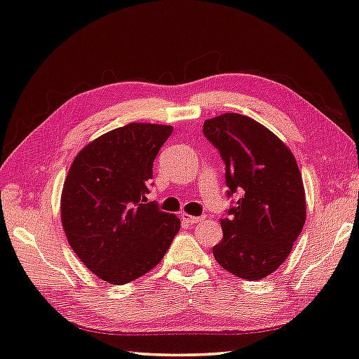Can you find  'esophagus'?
Segmentation results:
<instances>
[{
	"label": "esophagus",
	"mask_w": 359,
	"mask_h": 359,
	"mask_svg": "<svg viewBox=\"0 0 359 359\" xmlns=\"http://www.w3.org/2000/svg\"><path fill=\"white\" fill-rule=\"evenodd\" d=\"M182 220H184L185 223L194 224V223H201L204 220V217L203 215L201 217H191V215H188V214H182Z\"/></svg>",
	"instance_id": "34e87169"
}]
</instances>
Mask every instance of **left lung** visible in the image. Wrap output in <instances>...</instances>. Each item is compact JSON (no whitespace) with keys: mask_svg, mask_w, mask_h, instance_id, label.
Wrapping results in <instances>:
<instances>
[{"mask_svg":"<svg viewBox=\"0 0 359 359\" xmlns=\"http://www.w3.org/2000/svg\"><path fill=\"white\" fill-rule=\"evenodd\" d=\"M204 136L224 163L231 199L222 220L217 263L245 280L272 274L293 248L306 223V193L293 154L258 121L241 114L205 120Z\"/></svg>","mask_w":359,"mask_h":359,"instance_id":"obj_1","label":"left lung"}]
</instances>
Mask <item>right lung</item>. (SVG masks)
<instances>
[{"label":"right lung","mask_w":359,"mask_h":359,"mask_svg":"<svg viewBox=\"0 0 359 359\" xmlns=\"http://www.w3.org/2000/svg\"><path fill=\"white\" fill-rule=\"evenodd\" d=\"M172 126L130 123L81 150L62 194L72 250L93 274L125 285L160 263L180 220L147 203L154 161Z\"/></svg>","instance_id":"right-lung-1"}]
</instances>
